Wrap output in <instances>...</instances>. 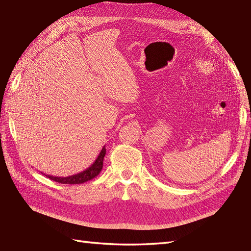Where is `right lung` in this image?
Wrapping results in <instances>:
<instances>
[{"label":"right lung","instance_id":"right-lung-1","mask_svg":"<svg viewBox=\"0 0 251 251\" xmlns=\"http://www.w3.org/2000/svg\"><path fill=\"white\" fill-rule=\"evenodd\" d=\"M106 155V147H103L99 153L98 157L96 160L94 161L91 167L85 169L84 171L75 174V176H66V177H59V176H46L47 177H49L52 180H55L57 183L61 184H82L87 182L92 178H94L97 176L99 173H100L101 169H102V162H103V157Z\"/></svg>","mask_w":251,"mask_h":251}]
</instances>
